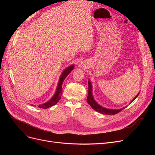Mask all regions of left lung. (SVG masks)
Segmentation results:
<instances>
[{
    "mask_svg": "<svg viewBox=\"0 0 155 155\" xmlns=\"http://www.w3.org/2000/svg\"><path fill=\"white\" fill-rule=\"evenodd\" d=\"M88 96H87V102L88 104L91 106V107L93 109H94L95 110L99 112L100 113L104 114H109V115H113V114H116L117 113H118L120 111L122 110L124 108H122V109H117V110H114V109H105V108L101 106H100V105H98L97 103L95 101L94 97H92V85L91 82L88 81ZM138 94L136 96L134 99L133 100V101L131 102H133L136 98H137L138 96Z\"/></svg>",
    "mask_w": 155,
    "mask_h": 155,
    "instance_id": "obj_1",
    "label": "left lung"
}]
</instances>
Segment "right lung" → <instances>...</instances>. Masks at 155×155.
<instances>
[{
    "label": "right lung",
    "instance_id": "1",
    "mask_svg": "<svg viewBox=\"0 0 155 155\" xmlns=\"http://www.w3.org/2000/svg\"><path fill=\"white\" fill-rule=\"evenodd\" d=\"M73 68H74V65H72V66L68 67L67 69H65L64 70L63 72L61 74V76L57 90H56L54 96L48 102L45 103V104L43 105H39V108H42V109H47V108H49L51 106L55 105L60 100L61 97V94H62V85H63V81L64 80V79L66 78V77L68 76V75L70 73V72L73 70Z\"/></svg>",
    "mask_w": 155,
    "mask_h": 155
}]
</instances>
